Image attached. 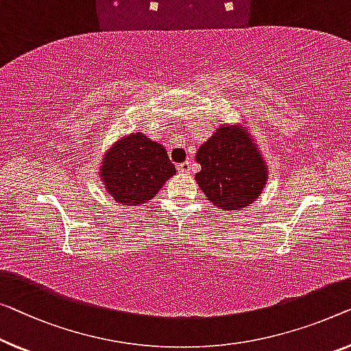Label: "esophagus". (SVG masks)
I'll use <instances>...</instances> for the list:
<instances>
[{
  "mask_svg": "<svg viewBox=\"0 0 351 351\" xmlns=\"http://www.w3.org/2000/svg\"><path fill=\"white\" fill-rule=\"evenodd\" d=\"M178 171L180 173H189L191 171V162H182V164H178Z\"/></svg>",
  "mask_w": 351,
  "mask_h": 351,
  "instance_id": "obj_1",
  "label": "esophagus"
}]
</instances>
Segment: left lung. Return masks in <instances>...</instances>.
<instances>
[{"label": "left lung", "mask_w": 351, "mask_h": 351, "mask_svg": "<svg viewBox=\"0 0 351 351\" xmlns=\"http://www.w3.org/2000/svg\"><path fill=\"white\" fill-rule=\"evenodd\" d=\"M195 160L202 165L195 175L198 187L223 211L252 205L268 180L257 143L239 125H221L198 148Z\"/></svg>", "instance_id": "obj_1"}]
</instances>
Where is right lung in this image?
Segmentation results:
<instances>
[{
    "instance_id": "obj_1",
    "label": "right lung",
    "mask_w": 351,
    "mask_h": 351,
    "mask_svg": "<svg viewBox=\"0 0 351 351\" xmlns=\"http://www.w3.org/2000/svg\"><path fill=\"white\" fill-rule=\"evenodd\" d=\"M176 173L167 151L158 142L135 132L113 143L99 169L106 191L119 205H142Z\"/></svg>"
}]
</instances>
